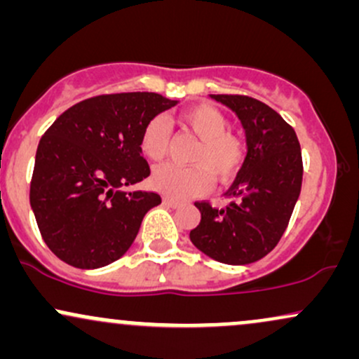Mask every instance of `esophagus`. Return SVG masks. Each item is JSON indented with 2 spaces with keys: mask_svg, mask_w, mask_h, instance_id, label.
I'll use <instances>...</instances> for the list:
<instances>
[{
  "mask_svg": "<svg viewBox=\"0 0 359 359\" xmlns=\"http://www.w3.org/2000/svg\"><path fill=\"white\" fill-rule=\"evenodd\" d=\"M163 204L168 205V208H172V209L180 208V203H179V201L172 199V197H163Z\"/></svg>",
  "mask_w": 359,
  "mask_h": 359,
  "instance_id": "esophagus-1",
  "label": "esophagus"
}]
</instances>
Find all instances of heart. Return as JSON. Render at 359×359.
Segmentation results:
<instances>
[{
    "mask_svg": "<svg viewBox=\"0 0 359 359\" xmlns=\"http://www.w3.org/2000/svg\"><path fill=\"white\" fill-rule=\"evenodd\" d=\"M179 123L199 138L192 160L197 165L180 167L163 163L154 168L150 185L156 192L182 201L208 191L214 177L226 182L240 172L246 147L238 135L228 131V118L211 104H196L179 114ZM170 133L162 118H154L143 128L140 150L148 160H162L168 150Z\"/></svg>",
    "mask_w": 359,
    "mask_h": 359,
    "instance_id": "obj_1",
    "label": "heart"
}]
</instances>
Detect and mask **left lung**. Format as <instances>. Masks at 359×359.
Wrapping results in <instances>:
<instances>
[{
  "instance_id": "left-lung-1",
  "label": "left lung",
  "mask_w": 359,
  "mask_h": 359,
  "mask_svg": "<svg viewBox=\"0 0 359 359\" xmlns=\"http://www.w3.org/2000/svg\"><path fill=\"white\" fill-rule=\"evenodd\" d=\"M241 121L246 135L245 162L216 209L196 203L201 222L191 241L209 258L226 265H250L277 246L302 187V151L294 128L265 102L248 96L211 94Z\"/></svg>"
}]
</instances>
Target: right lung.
Instances as JSON below:
<instances>
[{
	"label": "right lung",
	"mask_w": 359,
	"mask_h": 359,
	"mask_svg": "<svg viewBox=\"0 0 359 359\" xmlns=\"http://www.w3.org/2000/svg\"><path fill=\"white\" fill-rule=\"evenodd\" d=\"M177 102L156 93L96 96L64 111L45 131L30 205L43 241L62 262L94 270L130 250L145 214L162 199L123 187L150 175L142 131Z\"/></svg>",
	"instance_id": "1"
}]
</instances>
